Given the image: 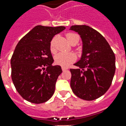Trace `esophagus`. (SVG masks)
<instances>
[{"mask_svg":"<svg viewBox=\"0 0 126 126\" xmlns=\"http://www.w3.org/2000/svg\"><path fill=\"white\" fill-rule=\"evenodd\" d=\"M61 69H62V70H63V71H65V70H67V67H61Z\"/></svg>","mask_w":126,"mask_h":126,"instance_id":"esophagus-1","label":"esophagus"}]
</instances>
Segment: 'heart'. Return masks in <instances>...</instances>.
I'll list each match as a JSON object with an SVG mask.
<instances>
[{
    "label": "heart",
    "mask_w": 126,
    "mask_h": 126,
    "mask_svg": "<svg viewBox=\"0 0 126 126\" xmlns=\"http://www.w3.org/2000/svg\"><path fill=\"white\" fill-rule=\"evenodd\" d=\"M67 38L71 44L72 42L75 40H78V42L79 41V37L78 35L75 33H67ZM50 49L52 52H54L55 51V38L52 39L50 43ZM76 59V57L74 53L71 52H61L57 53L55 56V62L56 64L59 65L63 67H67L71 63L74 62Z\"/></svg>",
    "instance_id": "obj_1"
}]
</instances>
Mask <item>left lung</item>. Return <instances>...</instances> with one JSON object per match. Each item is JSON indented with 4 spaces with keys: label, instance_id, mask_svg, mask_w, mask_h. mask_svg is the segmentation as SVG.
I'll use <instances>...</instances> for the list:
<instances>
[{
    "label": "left lung",
    "instance_id": "8db88e82",
    "mask_svg": "<svg viewBox=\"0 0 126 126\" xmlns=\"http://www.w3.org/2000/svg\"><path fill=\"white\" fill-rule=\"evenodd\" d=\"M82 40L80 60L71 69L70 85L78 97L93 100L103 96L112 83L115 71V57L106 39L94 29L86 25L72 26Z\"/></svg>",
    "mask_w": 126,
    "mask_h": 126
}]
</instances>
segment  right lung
I'll use <instances>...</instances> for the list:
<instances>
[{
  "label": "right lung",
  "mask_w": 126,
  "mask_h": 126,
  "mask_svg": "<svg viewBox=\"0 0 126 126\" xmlns=\"http://www.w3.org/2000/svg\"><path fill=\"white\" fill-rule=\"evenodd\" d=\"M64 26H37L18 42L11 59V78L19 94L29 102L40 104L51 98L61 66H52L50 43Z\"/></svg>",
  "instance_id": "right-lung-1"
}]
</instances>
